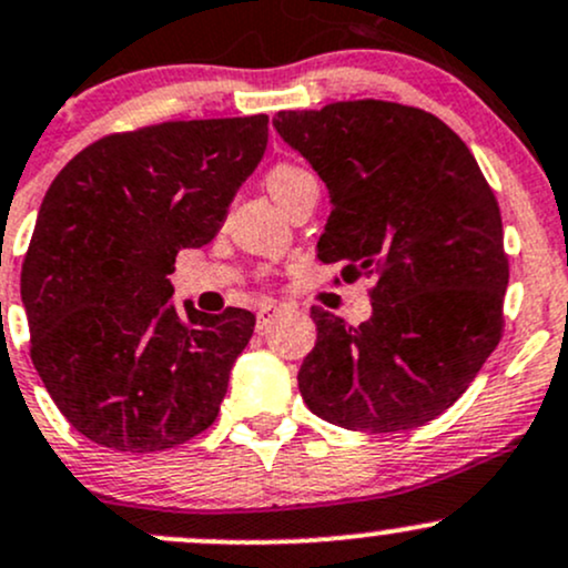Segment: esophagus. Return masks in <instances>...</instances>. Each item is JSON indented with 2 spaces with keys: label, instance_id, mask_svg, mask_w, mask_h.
I'll use <instances>...</instances> for the list:
<instances>
[{
  "label": "esophagus",
  "instance_id": "esophagus-1",
  "mask_svg": "<svg viewBox=\"0 0 568 568\" xmlns=\"http://www.w3.org/2000/svg\"><path fill=\"white\" fill-rule=\"evenodd\" d=\"M274 313H277V304H272V302L261 304V307L255 310V326H258V328H264L266 323H270L272 317H274Z\"/></svg>",
  "mask_w": 568,
  "mask_h": 568
}]
</instances>
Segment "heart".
<instances>
[{"label":"heart","mask_w":568,"mask_h":568,"mask_svg":"<svg viewBox=\"0 0 568 568\" xmlns=\"http://www.w3.org/2000/svg\"><path fill=\"white\" fill-rule=\"evenodd\" d=\"M264 185L274 202H277L280 207H285V204H288L291 199L304 189V185H315V178L307 170H302V166L285 164L283 161V164H274L272 170L266 172Z\"/></svg>","instance_id":"b5f03b06"}]
</instances>
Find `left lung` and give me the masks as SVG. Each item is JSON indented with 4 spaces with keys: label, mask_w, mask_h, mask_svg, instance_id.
Segmentation results:
<instances>
[{
    "label": "left lung",
    "mask_w": 568,
    "mask_h": 568,
    "mask_svg": "<svg viewBox=\"0 0 568 568\" xmlns=\"http://www.w3.org/2000/svg\"><path fill=\"white\" fill-rule=\"evenodd\" d=\"M272 123L332 193L317 258L342 261L345 283L377 280L361 326L310 310L317 342L298 369L304 404L351 432L426 426L504 334L509 258L488 180L447 123L407 104L355 99L283 110Z\"/></svg>",
    "instance_id": "obj_1"
}]
</instances>
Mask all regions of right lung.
<instances>
[{"label":"right lung","mask_w":568,"mask_h":568,"mask_svg":"<svg viewBox=\"0 0 568 568\" xmlns=\"http://www.w3.org/2000/svg\"><path fill=\"white\" fill-rule=\"evenodd\" d=\"M270 118L166 121L97 140L42 199L21 270L31 364L102 447L159 453L215 423L255 315L172 307L174 258L221 229Z\"/></svg>","instance_id":"add662e5"}]
</instances>
